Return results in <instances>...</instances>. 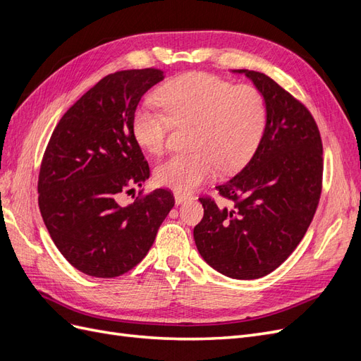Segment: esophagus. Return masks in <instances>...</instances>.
<instances>
[{"label":"esophagus","instance_id":"obj_1","mask_svg":"<svg viewBox=\"0 0 361 361\" xmlns=\"http://www.w3.org/2000/svg\"><path fill=\"white\" fill-rule=\"evenodd\" d=\"M191 199V195L190 194H185V192H174V202H176V204H182V203H185L187 200H190Z\"/></svg>","mask_w":361,"mask_h":361}]
</instances>
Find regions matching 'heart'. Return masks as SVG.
<instances>
[{
    "instance_id": "1",
    "label": "heart",
    "mask_w": 361,
    "mask_h": 361,
    "mask_svg": "<svg viewBox=\"0 0 361 361\" xmlns=\"http://www.w3.org/2000/svg\"><path fill=\"white\" fill-rule=\"evenodd\" d=\"M163 106L141 105L133 122L138 145L158 154L173 125L192 123V152L161 161L155 179L162 187L191 191L215 176L241 167L253 155L267 125L264 96L256 87L233 85L209 73L178 76L158 90Z\"/></svg>"
}]
</instances>
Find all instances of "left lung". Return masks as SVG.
<instances>
[{"mask_svg":"<svg viewBox=\"0 0 361 361\" xmlns=\"http://www.w3.org/2000/svg\"><path fill=\"white\" fill-rule=\"evenodd\" d=\"M244 73L264 96L267 125L255 155L236 176L218 185L232 207L199 199L203 220L194 241L203 260L238 280L279 268L301 243L321 197L322 141L314 118L269 76Z\"/></svg>","mask_w":361,"mask_h":361,"instance_id":"obj_1","label":"left lung"}]
</instances>
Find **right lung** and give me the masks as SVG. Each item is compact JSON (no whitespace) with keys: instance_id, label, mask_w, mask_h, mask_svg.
Instances as JSON below:
<instances>
[{"instance_id":"1","label":"right lung","mask_w":361,"mask_h":361,"mask_svg":"<svg viewBox=\"0 0 361 361\" xmlns=\"http://www.w3.org/2000/svg\"><path fill=\"white\" fill-rule=\"evenodd\" d=\"M164 80L159 69L106 75L54 129L39 174V207L60 253L87 276L113 279L145 259L174 206L158 188L122 206V192L150 176L133 122L143 94Z\"/></svg>"}]
</instances>
